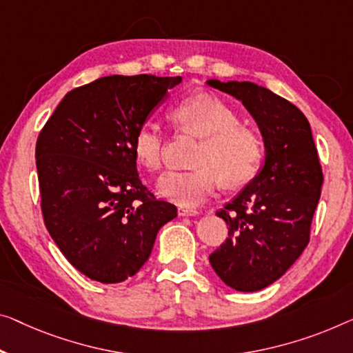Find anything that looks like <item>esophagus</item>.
<instances>
[{
  "label": "esophagus",
  "instance_id": "obj_1",
  "mask_svg": "<svg viewBox=\"0 0 353 353\" xmlns=\"http://www.w3.org/2000/svg\"><path fill=\"white\" fill-rule=\"evenodd\" d=\"M199 212L196 209H192V208H179V215H182V217H193V215H198Z\"/></svg>",
  "mask_w": 353,
  "mask_h": 353
}]
</instances>
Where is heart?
Wrapping results in <instances>:
<instances>
[{
	"mask_svg": "<svg viewBox=\"0 0 353 353\" xmlns=\"http://www.w3.org/2000/svg\"><path fill=\"white\" fill-rule=\"evenodd\" d=\"M179 128L201 139L193 171H168L159 179L157 190L181 206L193 208L206 201L220 179L236 187L249 182L263 161V141L256 131L239 125L236 110L214 94L199 92L179 101L171 110ZM134 157L150 171L163 159V136L154 123L141 125L133 134Z\"/></svg>",
	"mask_w": 353,
	"mask_h": 353,
	"instance_id": "b5f03b06",
	"label": "heart"
}]
</instances>
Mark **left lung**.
Instances as JSON below:
<instances>
[{
	"mask_svg": "<svg viewBox=\"0 0 353 353\" xmlns=\"http://www.w3.org/2000/svg\"><path fill=\"white\" fill-rule=\"evenodd\" d=\"M244 104L265 143V165L217 215L228 238L209 255L215 274L238 292L271 285L311 236L323 174L311 125L294 104L254 82L208 81Z\"/></svg>",
	"mask_w": 353,
	"mask_h": 353,
	"instance_id": "1",
	"label": "left lung"
}]
</instances>
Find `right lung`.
Returning <instances> with one entry per match:
<instances>
[{
	"label": "right lung",
	"mask_w": 353,
	"mask_h": 353,
	"mask_svg": "<svg viewBox=\"0 0 353 353\" xmlns=\"http://www.w3.org/2000/svg\"><path fill=\"white\" fill-rule=\"evenodd\" d=\"M182 77L106 76L68 92L41 130L36 168L46 228L66 260L101 283L134 276L177 215L147 192L133 134Z\"/></svg>",
	"instance_id": "right-lung-1"
}]
</instances>
